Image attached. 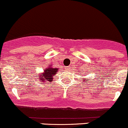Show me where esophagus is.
Here are the masks:
<instances>
[{
  "mask_svg": "<svg viewBox=\"0 0 128 128\" xmlns=\"http://www.w3.org/2000/svg\"><path fill=\"white\" fill-rule=\"evenodd\" d=\"M68 68H66V69H68Z\"/></svg>",
  "mask_w": 128,
  "mask_h": 128,
  "instance_id": "34e87169",
  "label": "esophagus"
}]
</instances>
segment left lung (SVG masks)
<instances>
[{
  "instance_id": "left-lung-1",
  "label": "left lung",
  "mask_w": 128,
  "mask_h": 128,
  "mask_svg": "<svg viewBox=\"0 0 128 128\" xmlns=\"http://www.w3.org/2000/svg\"><path fill=\"white\" fill-rule=\"evenodd\" d=\"M86 80H87V79H86Z\"/></svg>"
}]
</instances>
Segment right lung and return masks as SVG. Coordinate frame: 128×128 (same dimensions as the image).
<instances>
[{"label":"right lung","instance_id":"obj_1","mask_svg":"<svg viewBox=\"0 0 128 128\" xmlns=\"http://www.w3.org/2000/svg\"><path fill=\"white\" fill-rule=\"evenodd\" d=\"M50 66H51V65H50ZM48 66V68H45L44 72L39 75V80L40 81H42V82H45V81L48 82H52L53 80V76L56 74V72H57V70H58L57 68H53V67H50ZM43 76H42V75Z\"/></svg>","mask_w":128,"mask_h":128}]
</instances>
